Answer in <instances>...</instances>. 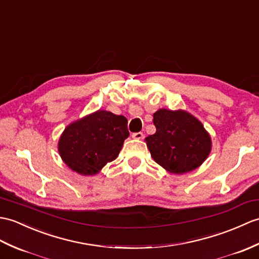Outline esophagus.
Here are the masks:
<instances>
[{
    "instance_id": "34e87169",
    "label": "esophagus",
    "mask_w": 259,
    "mask_h": 259,
    "mask_svg": "<svg viewBox=\"0 0 259 259\" xmlns=\"http://www.w3.org/2000/svg\"><path fill=\"white\" fill-rule=\"evenodd\" d=\"M132 138H134V139H137V140H140L143 138V134H142V132H135V134H132Z\"/></svg>"
}]
</instances>
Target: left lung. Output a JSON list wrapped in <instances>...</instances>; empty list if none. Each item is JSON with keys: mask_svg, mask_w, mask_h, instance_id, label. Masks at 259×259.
<instances>
[{"mask_svg": "<svg viewBox=\"0 0 259 259\" xmlns=\"http://www.w3.org/2000/svg\"><path fill=\"white\" fill-rule=\"evenodd\" d=\"M154 135L146 138L153 160L167 172L193 171L208 157L212 141L200 120L184 110L159 109L153 113Z\"/></svg>", "mask_w": 259, "mask_h": 259, "instance_id": "1", "label": "left lung"}]
</instances>
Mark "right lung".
Listing matches in <instances>:
<instances>
[{
    "label": "right lung",
    "instance_id": "obj_1",
    "mask_svg": "<svg viewBox=\"0 0 259 259\" xmlns=\"http://www.w3.org/2000/svg\"><path fill=\"white\" fill-rule=\"evenodd\" d=\"M128 137L127 118L98 110L65 128L58 141V152L73 171L95 176L118 157Z\"/></svg>",
    "mask_w": 259,
    "mask_h": 259
}]
</instances>
